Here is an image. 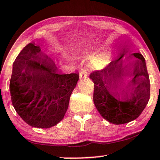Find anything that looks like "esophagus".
<instances>
[{
    "instance_id": "obj_1",
    "label": "esophagus",
    "mask_w": 160,
    "mask_h": 160,
    "mask_svg": "<svg viewBox=\"0 0 160 160\" xmlns=\"http://www.w3.org/2000/svg\"><path fill=\"white\" fill-rule=\"evenodd\" d=\"M86 77V74L84 73V72H81V73L80 74V79H82V78H85Z\"/></svg>"
}]
</instances>
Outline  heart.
Returning <instances> with one entry per match:
<instances>
[{
    "instance_id": "1",
    "label": "heart",
    "mask_w": 160,
    "mask_h": 160,
    "mask_svg": "<svg viewBox=\"0 0 160 160\" xmlns=\"http://www.w3.org/2000/svg\"><path fill=\"white\" fill-rule=\"evenodd\" d=\"M107 60V54H100L98 56H97L92 62V68H98L103 66V64L106 62Z\"/></svg>"
}]
</instances>
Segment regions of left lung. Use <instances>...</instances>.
<instances>
[{
  "instance_id": "1",
  "label": "left lung",
  "mask_w": 160,
  "mask_h": 160,
  "mask_svg": "<svg viewBox=\"0 0 160 160\" xmlns=\"http://www.w3.org/2000/svg\"><path fill=\"white\" fill-rule=\"evenodd\" d=\"M125 52L106 67L94 71L89 78L94 83L93 100L105 120L115 125L128 123L137 119L146 107L150 98V80L145 60L140 53L129 55L134 58L131 72L122 66ZM134 76L128 86H124L126 77ZM131 93V95H129ZM122 96L124 101H120Z\"/></svg>"
}]
</instances>
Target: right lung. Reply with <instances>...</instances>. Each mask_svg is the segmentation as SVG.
<instances>
[{"instance_id": "add662e5", "label": "right lung", "mask_w": 160, "mask_h": 160, "mask_svg": "<svg viewBox=\"0 0 160 160\" xmlns=\"http://www.w3.org/2000/svg\"><path fill=\"white\" fill-rule=\"evenodd\" d=\"M30 43L13 63L9 82L16 112L32 127L48 128L63 119L79 74H62L54 62Z\"/></svg>"}]
</instances>
